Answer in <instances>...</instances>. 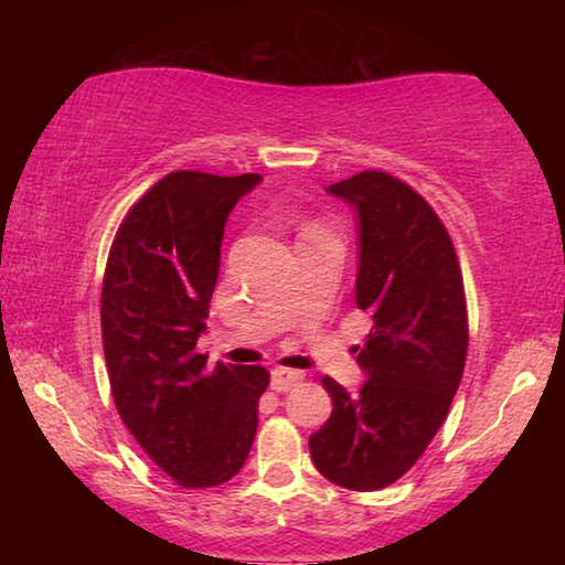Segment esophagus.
Returning <instances> with one entry per match:
<instances>
[{
	"instance_id": "1",
	"label": "esophagus",
	"mask_w": 565,
	"mask_h": 565,
	"mask_svg": "<svg viewBox=\"0 0 565 565\" xmlns=\"http://www.w3.org/2000/svg\"><path fill=\"white\" fill-rule=\"evenodd\" d=\"M303 381V374L301 371H289V369H274L271 371V388L274 391H289L294 388L296 384H301Z\"/></svg>"
}]
</instances>
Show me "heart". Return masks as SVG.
Listing matches in <instances>:
<instances>
[{
	"label": "heart",
	"mask_w": 565,
	"mask_h": 565,
	"mask_svg": "<svg viewBox=\"0 0 565 565\" xmlns=\"http://www.w3.org/2000/svg\"><path fill=\"white\" fill-rule=\"evenodd\" d=\"M306 232H321V228L319 226H309V228H306Z\"/></svg>",
	"instance_id": "b5f03b06"
}]
</instances>
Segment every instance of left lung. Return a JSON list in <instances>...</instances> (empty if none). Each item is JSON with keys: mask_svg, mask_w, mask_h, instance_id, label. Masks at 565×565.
<instances>
[{"mask_svg": "<svg viewBox=\"0 0 565 565\" xmlns=\"http://www.w3.org/2000/svg\"><path fill=\"white\" fill-rule=\"evenodd\" d=\"M327 191L356 214V306L374 327L356 347L366 374L356 394L323 376L333 411L309 448L331 483L379 491L426 451L461 384L463 279L441 218L404 181L361 171Z\"/></svg>", "mask_w": 565, "mask_h": 565, "instance_id": "left-lung-1", "label": "left lung"}]
</instances>
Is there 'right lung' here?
<instances>
[{
  "label": "right lung",
  "instance_id": "right-lung-1",
  "mask_svg": "<svg viewBox=\"0 0 565 565\" xmlns=\"http://www.w3.org/2000/svg\"><path fill=\"white\" fill-rule=\"evenodd\" d=\"M259 174L174 171L114 236L102 289V339L124 426L184 489L226 483L252 451L264 366H206L196 353L222 264L226 218Z\"/></svg>",
  "mask_w": 565,
  "mask_h": 565
}]
</instances>
